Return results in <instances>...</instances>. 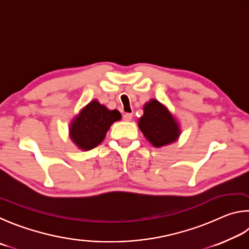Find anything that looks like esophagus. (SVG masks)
<instances>
[{"instance_id":"esophagus-1","label":"esophagus","mask_w":249,"mask_h":249,"mask_svg":"<svg viewBox=\"0 0 249 249\" xmlns=\"http://www.w3.org/2000/svg\"><path fill=\"white\" fill-rule=\"evenodd\" d=\"M122 119L124 121H131L132 120V115L131 113H124V116H122Z\"/></svg>"}]
</instances>
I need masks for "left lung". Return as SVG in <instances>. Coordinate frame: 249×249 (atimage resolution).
Returning a JSON list of instances; mask_svg holds the SVG:
<instances>
[{
	"mask_svg": "<svg viewBox=\"0 0 249 249\" xmlns=\"http://www.w3.org/2000/svg\"><path fill=\"white\" fill-rule=\"evenodd\" d=\"M143 116L139 119V128L152 145L160 147L177 141L180 128L168 109L159 100L151 99L143 107Z\"/></svg>",
	"mask_w": 249,
	"mask_h": 249,
	"instance_id": "obj_1",
	"label": "left lung"
}]
</instances>
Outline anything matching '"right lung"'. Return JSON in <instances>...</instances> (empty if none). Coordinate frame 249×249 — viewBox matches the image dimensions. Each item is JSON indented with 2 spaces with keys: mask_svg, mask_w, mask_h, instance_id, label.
Here are the masks:
<instances>
[{
  "mask_svg": "<svg viewBox=\"0 0 249 249\" xmlns=\"http://www.w3.org/2000/svg\"><path fill=\"white\" fill-rule=\"evenodd\" d=\"M121 119V113L91 100L70 124V138L78 149L89 151L97 146L106 137L110 125Z\"/></svg>",
  "mask_w": 249,
  "mask_h": 249,
  "instance_id": "obj_1",
  "label": "right lung"
}]
</instances>
